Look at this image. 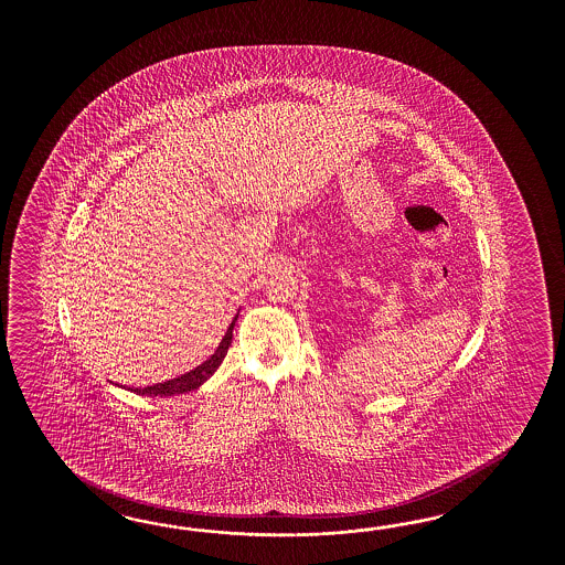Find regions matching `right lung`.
<instances>
[{
	"label": "right lung",
	"mask_w": 565,
	"mask_h": 565,
	"mask_svg": "<svg viewBox=\"0 0 565 565\" xmlns=\"http://www.w3.org/2000/svg\"><path fill=\"white\" fill-rule=\"evenodd\" d=\"M236 321H238V315L234 317V321L227 327V331H225L222 342L217 345V350L205 362H201L199 366H194L189 373L170 379V381H163V383L147 385V387H128V392L137 395H147V397H171V395L189 394V392L199 390L206 379L220 369V364L225 359L227 348L232 343V333H234Z\"/></svg>",
	"instance_id": "right-lung-1"
}]
</instances>
